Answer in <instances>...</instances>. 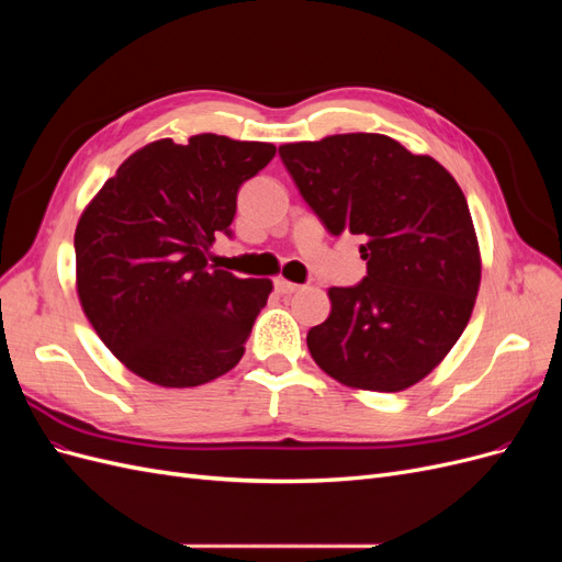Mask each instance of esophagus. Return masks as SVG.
Masks as SVG:
<instances>
[{"label":"esophagus","mask_w":562,"mask_h":562,"mask_svg":"<svg viewBox=\"0 0 562 562\" xmlns=\"http://www.w3.org/2000/svg\"><path fill=\"white\" fill-rule=\"evenodd\" d=\"M274 285H277V291L281 293V295H291V293H297L302 285H297V283H293V281H285V279H277L274 281Z\"/></svg>","instance_id":"34e87169"}]
</instances>
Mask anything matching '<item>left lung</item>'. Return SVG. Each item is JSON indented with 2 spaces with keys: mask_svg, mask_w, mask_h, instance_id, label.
Segmentation results:
<instances>
[{
  "mask_svg": "<svg viewBox=\"0 0 562 562\" xmlns=\"http://www.w3.org/2000/svg\"><path fill=\"white\" fill-rule=\"evenodd\" d=\"M302 199L333 236L359 234L368 274L330 288L307 333L312 359L347 386L401 391L446 359L481 285L464 192L427 155L380 133L281 145Z\"/></svg>",
  "mask_w": 562,
  "mask_h": 562,
  "instance_id": "8db88e82",
  "label": "left lung"
}]
</instances>
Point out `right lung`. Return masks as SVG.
<instances>
[{
  "instance_id": "add662e5",
  "label": "right lung",
  "mask_w": 562,
  "mask_h": 562,
  "mask_svg": "<svg viewBox=\"0 0 562 562\" xmlns=\"http://www.w3.org/2000/svg\"><path fill=\"white\" fill-rule=\"evenodd\" d=\"M269 143L201 133L149 143L116 168L75 232L77 293L98 337L159 386H199L241 361L269 279L213 269L239 187L274 159Z\"/></svg>"
}]
</instances>
